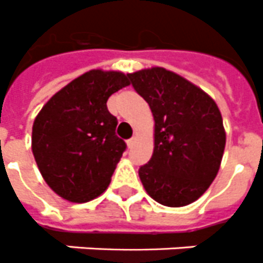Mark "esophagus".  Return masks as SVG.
<instances>
[{"label": "esophagus", "instance_id": "34e87169", "mask_svg": "<svg viewBox=\"0 0 263 263\" xmlns=\"http://www.w3.org/2000/svg\"><path fill=\"white\" fill-rule=\"evenodd\" d=\"M134 142H136V138L132 137L130 140H127V142H126V144H127V146H129V148H133Z\"/></svg>", "mask_w": 263, "mask_h": 263}]
</instances>
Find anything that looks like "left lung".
Here are the masks:
<instances>
[{
  "label": "left lung",
  "mask_w": 263,
  "mask_h": 263,
  "mask_svg": "<svg viewBox=\"0 0 263 263\" xmlns=\"http://www.w3.org/2000/svg\"><path fill=\"white\" fill-rule=\"evenodd\" d=\"M127 77L155 119L153 155L138 170L142 186L164 206H186L209 189L221 164V112L206 92L164 68Z\"/></svg>",
  "instance_id": "1"
}]
</instances>
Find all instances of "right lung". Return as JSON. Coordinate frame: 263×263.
Listing matches in <instances>:
<instances>
[{
	"label": "right lung",
	"instance_id": "1",
	"mask_svg": "<svg viewBox=\"0 0 263 263\" xmlns=\"http://www.w3.org/2000/svg\"><path fill=\"white\" fill-rule=\"evenodd\" d=\"M122 72L93 69L64 87L39 111L32 153L46 183L70 202H88L108 187L126 144L107 100L129 85Z\"/></svg>",
	"mask_w": 263,
	"mask_h": 263
}]
</instances>
